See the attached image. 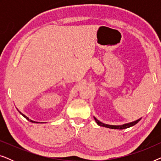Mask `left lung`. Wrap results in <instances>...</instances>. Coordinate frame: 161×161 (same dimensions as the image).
I'll list each match as a JSON object with an SVG mask.
<instances>
[{"mask_svg": "<svg viewBox=\"0 0 161 161\" xmlns=\"http://www.w3.org/2000/svg\"><path fill=\"white\" fill-rule=\"evenodd\" d=\"M94 119H95V122H97V124L98 125H100V126L108 127V128H111V129H118V130H123V129L128 128V127H130L132 126H133V125H135L136 124H137V123L139 122L141 119H142V118H140L137 120L134 121V122L127 123V124H124V125H110L104 124V123L100 122V121H99L98 119H97L94 117Z\"/></svg>", "mask_w": 161, "mask_h": 161, "instance_id": "obj_1", "label": "left lung"}]
</instances>
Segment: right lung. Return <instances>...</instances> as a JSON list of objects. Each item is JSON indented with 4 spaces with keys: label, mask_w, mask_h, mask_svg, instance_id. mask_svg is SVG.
<instances>
[{
    "label": "right lung",
    "mask_w": 161,
    "mask_h": 161,
    "mask_svg": "<svg viewBox=\"0 0 161 161\" xmlns=\"http://www.w3.org/2000/svg\"><path fill=\"white\" fill-rule=\"evenodd\" d=\"M18 111L19 112V113H20V114H22V115H23V116H24V117H25V118L26 119H28V121H30V122H33V123H38V122H34V121H33V120H31V119H28V117H27V116H26L25 115H24V114H22L20 111Z\"/></svg>",
    "instance_id": "obj_1"
}]
</instances>
